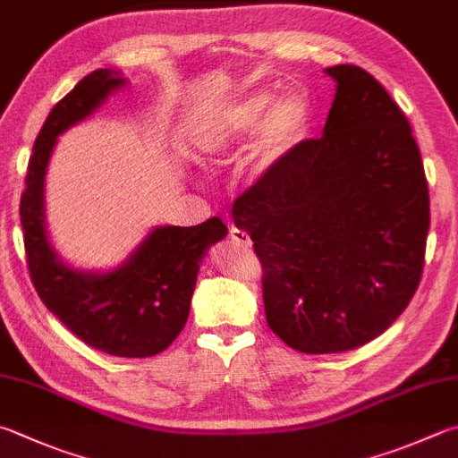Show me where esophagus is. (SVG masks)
Listing matches in <instances>:
<instances>
[{
	"instance_id": "esophagus-1",
	"label": "esophagus",
	"mask_w": 458,
	"mask_h": 458,
	"mask_svg": "<svg viewBox=\"0 0 458 458\" xmlns=\"http://www.w3.org/2000/svg\"><path fill=\"white\" fill-rule=\"evenodd\" d=\"M229 239L241 249H251V245H253V241H251V237H249V233H245L243 229H237V227L229 229Z\"/></svg>"
}]
</instances>
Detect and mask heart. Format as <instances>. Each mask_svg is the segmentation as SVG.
<instances>
[{
	"label": "heart",
	"mask_w": 458,
	"mask_h": 458,
	"mask_svg": "<svg viewBox=\"0 0 458 458\" xmlns=\"http://www.w3.org/2000/svg\"><path fill=\"white\" fill-rule=\"evenodd\" d=\"M267 106L270 109L267 110ZM259 123L262 125L257 129L251 155L255 169L265 171L281 161L301 140L309 123V99L303 93L289 91L273 103L271 95L267 93L237 103L205 127L201 153L209 159L223 157L235 149Z\"/></svg>",
	"instance_id": "b5f03b06"
}]
</instances>
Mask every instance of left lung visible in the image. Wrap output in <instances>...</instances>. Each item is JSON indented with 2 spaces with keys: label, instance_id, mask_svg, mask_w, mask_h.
<instances>
[{
  "label": "left lung",
  "instance_id": "1",
  "mask_svg": "<svg viewBox=\"0 0 458 458\" xmlns=\"http://www.w3.org/2000/svg\"><path fill=\"white\" fill-rule=\"evenodd\" d=\"M336 81L323 135L299 141L233 201L263 267L269 329L309 355L363 347L420 283L428 185L407 117L357 65Z\"/></svg>",
  "mask_w": 458,
  "mask_h": 458
}]
</instances>
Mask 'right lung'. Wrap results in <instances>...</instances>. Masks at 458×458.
I'll return each instance as SVG.
<instances>
[{
  "label": "right lung",
  "mask_w": 458,
  "mask_h": 458,
  "mask_svg": "<svg viewBox=\"0 0 458 458\" xmlns=\"http://www.w3.org/2000/svg\"><path fill=\"white\" fill-rule=\"evenodd\" d=\"M122 83L107 69H98L49 111L33 143L20 219L30 277L43 305L89 347L143 359L165 351L183 331L201 259L227 235V227L219 217L195 227H159L131 261L107 275L72 271L51 251L43 227V175L55 137Z\"/></svg>",
  "instance_id": "1"
}]
</instances>
